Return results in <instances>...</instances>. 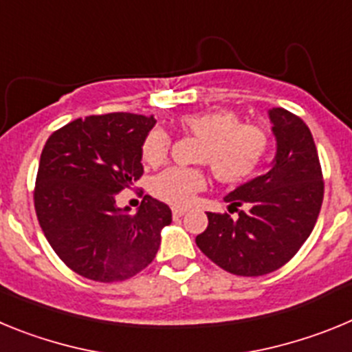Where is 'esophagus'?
<instances>
[{
  "label": "esophagus",
  "instance_id": "34e87169",
  "mask_svg": "<svg viewBox=\"0 0 352 352\" xmlns=\"http://www.w3.org/2000/svg\"><path fill=\"white\" fill-rule=\"evenodd\" d=\"M186 210H183V208H173V217L174 219H179L182 214H185Z\"/></svg>",
  "mask_w": 352,
  "mask_h": 352
}]
</instances>
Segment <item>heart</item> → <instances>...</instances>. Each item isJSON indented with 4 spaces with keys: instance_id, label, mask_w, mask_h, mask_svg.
<instances>
[{
    "instance_id": "heart-1",
    "label": "heart",
    "mask_w": 352,
    "mask_h": 352,
    "mask_svg": "<svg viewBox=\"0 0 352 352\" xmlns=\"http://www.w3.org/2000/svg\"><path fill=\"white\" fill-rule=\"evenodd\" d=\"M178 126L185 135L199 139L194 162L211 169L214 179L223 185L247 182L259 170L270 153V135L261 126L241 123L239 114L229 109L183 114ZM170 139L164 130L155 129L141 146L146 166L158 167L169 157ZM208 185L203 167H170L149 183V192L164 203L185 208Z\"/></svg>"
}]
</instances>
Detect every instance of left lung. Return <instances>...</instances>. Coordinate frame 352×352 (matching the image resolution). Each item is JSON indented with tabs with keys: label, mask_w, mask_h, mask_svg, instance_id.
I'll list each match as a JSON object with an SVG mask.
<instances>
[{
	"label": "left lung",
	"mask_w": 352,
	"mask_h": 352,
	"mask_svg": "<svg viewBox=\"0 0 352 352\" xmlns=\"http://www.w3.org/2000/svg\"><path fill=\"white\" fill-rule=\"evenodd\" d=\"M275 166L229 195V213L208 211L197 247L232 275L261 276L282 268L312 232L324 197L321 162L309 126L287 109L270 111Z\"/></svg>",
	"instance_id": "1"
}]
</instances>
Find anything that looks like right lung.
Wrapping results in <instances>:
<instances>
[{
  "mask_svg": "<svg viewBox=\"0 0 352 352\" xmlns=\"http://www.w3.org/2000/svg\"><path fill=\"white\" fill-rule=\"evenodd\" d=\"M153 118L109 113L79 118L51 133L36 173V219L72 272L95 282L138 275L157 256L169 206L144 195L138 213L114 195L141 179V146Z\"/></svg>",
  "mask_w": 352,
  "mask_h": 352,
  "instance_id": "add662e5",
  "label": "right lung"
}]
</instances>
